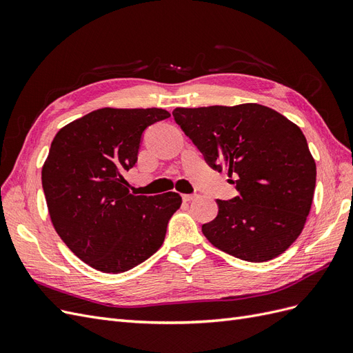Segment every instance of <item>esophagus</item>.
<instances>
[{"instance_id":"1","label":"esophagus","mask_w":353,"mask_h":353,"mask_svg":"<svg viewBox=\"0 0 353 353\" xmlns=\"http://www.w3.org/2000/svg\"><path fill=\"white\" fill-rule=\"evenodd\" d=\"M197 194H183V200L184 201H191L193 199H196Z\"/></svg>"}]
</instances>
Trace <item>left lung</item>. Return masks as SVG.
I'll return each instance as SVG.
<instances>
[{"instance_id": "8db88e82", "label": "left lung", "mask_w": 353, "mask_h": 353, "mask_svg": "<svg viewBox=\"0 0 353 353\" xmlns=\"http://www.w3.org/2000/svg\"><path fill=\"white\" fill-rule=\"evenodd\" d=\"M206 163L234 176L239 196L216 200L205 237L231 256L265 262L301 236L311 210L316 166L301 128L266 105L245 103L172 112Z\"/></svg>"}]
</instances>
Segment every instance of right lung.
<instances>
[{"label":"right lung","mask_w":353,"mask_h":353,"mask_svg":"<svg viewBox=\"0 0 353 353\" xmlns=\"http://www.w3.org/2000/svg\"><path fill=\"white\" fill-rule=\"evenodd\" d=\"M169 116L156 108H104L61 128L51 143L42 166L51 222L94 270H132L163 244L181 196H134L122 174L137 163L145 128Z\"/></svg>","instance_id":"1"}]
</instances>
